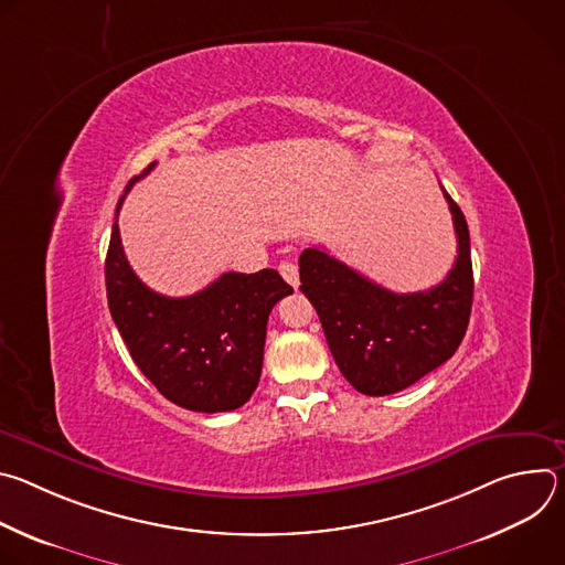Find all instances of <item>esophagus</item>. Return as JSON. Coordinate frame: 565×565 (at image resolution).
<instances>
[{"instance_id":"esophagus-1","label":"esophagus","mask_w":565,"mask_h":565,"mask_svg":"<svg viewBox=\"0 0 565 565\" xmlns=\"http://www.w3.org/2000/svg\"><path fill=\"white\" fill-rule=\"evenodd\" d=\"M279 273H281V277H284L292 288L299 286V268H297L292 262H281V264H279Z\"/></svg>"}]
</instances>
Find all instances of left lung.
Listing matches in <instances>:
<instances>
[{"mask_svg":"<svg viewBox=\"0 0 565 565\" xmlns=\"http://www.w3.org/2000/svg\"><path fill=\"white\" fill-rule=\"evenodd\" d=\"M445 199L458 257L445 281L425 292L386 290L321 248L299 255V288L319 315L342 375L364 395L412 386L445 364L465 338L473 299L469 230L447 192Z\"/></svg>","mask_w":565,"mask_h":565,"instance_id":"left-lung-1","label":"left lung"}]
</instances>
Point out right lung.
Here are the masks:
<instances>
[{"label":"right lung","instance_id":"add662e5","mask_svg":"<svg viewBox=\"0 0 565 565\" xmlns=\"http://www.w3.org/2000/svg\"><path fill=\"white\" fill-rule=\"evenodd\" d=\"M140 177L129 181L125 194ZM122 201L125 196L116 207L105 281L111 317L131 360L183 409L216 414L246 405L262 375L268 315L292 288L277 270L264 268L253 275L223 273L190 297L149 290L131 270L120 244Z\"/></svg>","mask_w":565,"mask_h":565}]
</instances>
